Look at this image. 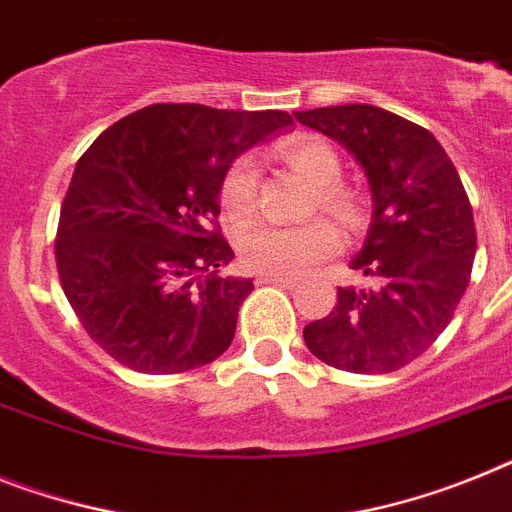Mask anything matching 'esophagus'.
<instances>
[{
    "label": "esophagus",
    "mask_w": 512,
    "mask_h": 512,
    "mask_svg": "<svg viewBox=\"0 0 512 512\" xmlns=\"http://www.w3.org/2000/svg\"><path fill=\"white\" fill-rule=\"evenodd\" d=\"M257 283H273V286H281V289H294L299 281L289 276H268V273H263V276H257Z\"/></svg>",
    "instance_id": "esophagus-1"
}]
</instances>
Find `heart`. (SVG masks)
<instances>
[{
    "instance_id": "obj_1",
    "label": "heart",
    "mask_w": 512,
    "mask_h": 512,
    "mask_svg": "<svg viewBox=\"0 0 512 512\" xmlns=\"http://www.w3.org/2000/svg\"><path fill=\"white\" fill-rule=\"evenodd\" d=\"M278 153L296 174H302L317 187V205L328 210L343 223L356 226L362 221V205L349 190L338 187L341 161L338 153L325 140L317 137H289L278 145ZM260 174L252 158L234 161L221 184L223 216L242 223L252 216L257 203ZM341 236L328 221H312L304 226H273V223H252L239 234V260L244 268L268 276H302L317 263L336 255Z\"/></svg>"
}]
</instances>
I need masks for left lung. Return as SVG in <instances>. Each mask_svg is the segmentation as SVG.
<instances>
[{
  "mask_svg": "<svg viewBox=\"0 0 512 512\" xmlns=\"http://www.w3.org/2000/svg\"><path fill=\"white\" fill-rule=\"evenodd\" d=\"M294 117L349 150L375 203L351 268L377 289H338L333 312L309 322L304 343L336 369L395 372L448 328L471 278L476 229L461 176L432 132L369 103Z\"/></svg>",
  "mask_w": 512,
  "mask_h": 512,
  "instance_id": "1",
  "label": "left lung"
}]
</instances>
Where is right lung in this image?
<instances>
[{
	"label": "right lung",
	"mask_w": 512,
	"mask_h": 512,
	"mask_svg": "<svg viewBox=\"0 0 512 512\" xmlns=\"http://www.w3.org/2000/svg\"><path fill=\"white\" fill-rule=\"evenodd\" d=\"M294 119L153 103L85 150L57 229L59 281L88 336L145 375L210 364L234 341L249 278L216 229L218 195L236 156Z\"/></svg>",
	"instance_id": "1"
}]
</instances>
